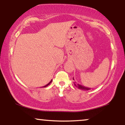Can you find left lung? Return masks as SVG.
Here are the masks:
<instances>
[{
    "label": "left lung",
    "instance_id": "obj_1",
    "mask_svg": "<svg viewBox=\"0 0 125 125\" xmlns=\"http://www.w3.org/2000/svg\"><path fill=\"white\" fill-rule=\"evenodd\" d=\"M73 80H74V79H73ZM74 84H75V85L76 86V87H78L79 89H82V90H84V91H88V90H89V89H91V88H89L85 87H84V86H83V85H80V84H77V85H76V84H75V83H74Z\"/></svg>",
    "mask_w": 125,
    "mask_h": 125
}]
</instances>
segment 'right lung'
<instances>
[{
	"label": "right lung",
	"mask_w": 125,
	"mask_h": 125,
	"mask_svg": "<svg viewBox=\"0 0 125 125\" xmlns=\"http://www.w3.org/2000/svg\"><path fill=\"white\" fill-rule=\"evenodd\" d=\"M52 80H51V81H50V82H49L48 84H46V85H45V86H43V87H47V85H49V84H50L51 83H52Z\"/></svg>",
	"instance_id": "obj_1"
}]
</instances>
